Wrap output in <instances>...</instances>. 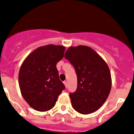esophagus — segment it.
<instances>
[{
    "instance_id": "1",
    "label": "esophagus",
    "mask_w": 134,
    "mask_h": 134,
    "mask_svg": "<svg viewBox=\"0 0 134 134\" xmlns=\"http://www.w3.org/2000/svg\"><path fill=\"white\" fill-rule=\"evenodd\" d=\"M63 83H64L65 86V87L67 88V81H64V82H63Z\"/></svg>"
}]
</instances>
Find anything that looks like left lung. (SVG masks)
<instances>
[{"label":"left lung","mask_w":134,"mask_h":134,"mask_svg":"<svg viewBox=\"0 0 134 134\" xmlns=\"http://www.w3.org/2000/svg\"><path fill=\"white\" fill-rule=\"evenodd\" d=\"M77 75V88L70 93L71 104L81 114L92 113L103 105L111 88L109 68L93 49L86 46H71L65 54Z\"/></svg>","instance_id":"1"}]
</instances>
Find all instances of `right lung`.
<instances>
[{"mask_svg":"<svg viewBox=\"0 0 134 134\" xmlns=\"http://www.w3.org/2000/svg\"><path fill=\"white\" fill-rule=\"evenodd\" d=\"M65 50L59 45L41 46L31 52L21 66L18 78L21 93L26 102L37 111L44 112L52 109L65 88L56 68Z\"/></svg>","mask_w":134,"mask_h":134,"instance_id":"obj_1","label":"right lung"}]
</instances>
